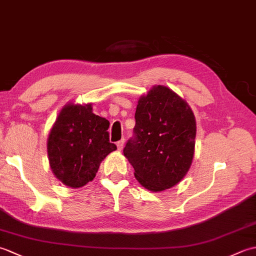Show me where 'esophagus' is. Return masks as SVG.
I'll return each mask as SVG.
<instances>
[{
    "label": "esophagus",
    "instance_id": "34e87169",
    "mask_svg": "<svg viewBox=\"0 0 256 256\" xmlns=\"http://www.w3.org/2000/svg\"><path fill=\"white\" fill-rule=\"evenodd\" d=\"M116 146H118V150H122L123 146H124V140H118V142L116 143Z\"/></svg>",
    "mask_w": 256,
    "mask_h": 256
}]
</instances>
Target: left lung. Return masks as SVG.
I'll return each instance as SVG.
<instances>
[{
    "label": "left lung",
    "mask_w": 256,
    "mask_h": 256,
    "mask_svg": "<svg viewBox=\"0 0 256 256\" xmlns=\"http://www.w3.org/2000/svg\"><path fill=\"white\" fill-rule=\"evenodd\" d=\"M196 131L192 108L176 92L154 86L140 96L134 136L123 150L138 182L157 192L180 182L192 166Z\"/></svg>",
    "instance_id": "obj_1"
}]
</instances>
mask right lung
I'll return each mask as SVG.
<instances>
[{
	"mask_svg": "<svg viewBox=\"0 0 256 256\" xmlns=\"http://www.w3.org/2000/svg\"><path fill=\"white\" fill-rule=\"evenodd\" d=\"M106 118L89 104L68 103L59 112L47 140L54 175L72 188H80L96 177L101 162L116 150L108 140Z\"/></svg>",
	"mask_w": 256,
	"mask_h": 256,
	"instance_id": "1",
	"label": "right lung"
}]
</instances>
